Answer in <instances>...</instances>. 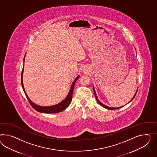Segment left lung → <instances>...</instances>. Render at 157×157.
Here are the masks:
<instances>
[{"label": "left lung", "instance_id": "obj_1", "mask_svg": "<svg viewBox=\"0 0 157 157\" xmlns=\"http://www.w3.org/2000/svg\"><path fill=\"white\" fill-rule=\"evenodd\" d=\"M93 91H94V95H95V98H96V100H97V101L98 103L101 105V106H102V107H105V108H106V109H109V110H115V109H119V108H121V107H122L123 106H122V107H109V106H106V105H105L104 104H103L102 103H101V102H100L99 101V100L98 99V98L97 97V94H96V92H95V89H94V85H93ZM137 91H138V89L136 90V94H135V95H134V97H133V98H132V100L130 101V102H128V103H130V102H132V100L134 98V97H136V93H137Z\"/></svg>", "mask_w": 157, "mask_h": 157}]
</instances>
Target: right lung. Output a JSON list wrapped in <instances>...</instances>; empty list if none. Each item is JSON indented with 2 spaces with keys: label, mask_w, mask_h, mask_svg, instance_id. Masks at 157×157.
<instances>
[{
  "label": "right lung",
  "mask_w": 157,
  "mask_h": 157,
  "mask_svg": "<svg viewBox=\"0 0 157 157\" xmlns=\"http://www.w3.org/2000/svg\"><path fill=\"white\" fill-rule=\"evenodd\" d=\"M25 56L24 57V62H25ZM23 69H24V65L23 67V70H22V72L21 74V86L23 90L24 91V93L25 94V96L27 98V99L29 100V102L30 103V105L31 106L34 108V109L38 112L40 113H47V114H53V113H59L64 110H65L68 106H69V105L71 103V100H72V93L74 91V87L76 81L78 80V79L79 78V75L76 77L75 79V80L72 82V85L71 86L70 90L69 91V93H68L67 97L65 98V99L63 101H62V102H60L59 103L56 104L55 105L51 106H40L36 105L35 103L32 102L30 100V98L28 97V95H27V94L25 93V89L24 88V86L23 83Z\"/></svg>",
  "instance_id": "1"
}]
</instances>
